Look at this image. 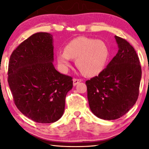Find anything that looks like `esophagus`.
<instances>
[{
    "mask_svg": "<svg viewBox=\"0 0 149 149\" xmlns=\"http://www.w3.org/2000/svg\"><path fill=\"white\" fill-rule=\"evenodd\" d=\"M82 80L81 79H73V85L74 86H76L77 84H79V83L81 82Z\"/></svg>",
    "mask_w": 149,
    "mask_h": 149,
    "instance_id": "34e87169",
    "label": "esophagus"
}]
</instances>
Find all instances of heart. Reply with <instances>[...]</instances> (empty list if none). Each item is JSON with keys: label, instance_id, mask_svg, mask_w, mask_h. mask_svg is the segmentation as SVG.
<instances>
[{"label": "heart", "instance_id": "heart-1", "mask_svg": "<svg viewBox=\"0 0 149 149\" xmlns=\"http://www.w3.org/2000/svg\"><path fill=\"white\" fill-rule=\"evenodd\" d=\"M109 50L101 40L84 36L75 38L65 46L64 52L57 54L61 68L66 70L70 66V59H76V65L87 77H95L102 72L107 65Z\"/></svg>", "mask_w": 149, "mask_h": 149}]
</instances>
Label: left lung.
Segmentation results:
<instances>
[{"label": "left lung", "instance_id": "8db88e82", "mask_svg": "<svg viewBox=\"0 0 149 149\" xmlns=\"http://www.w3.org/2000/svg\"><path fill=\"white\" fill-rule=\"evenodd\" d=\"M115 38L117 54L98 76L85 82L91 111L104 120L119 119L135 104L142 77L133 47L123 38Z\"/></svg>", "mask_w": 149, "mask_h": 149}]
</instances>
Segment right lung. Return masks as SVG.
I'll return each instance as SVG.
<instances>
[{
    "label": "right lung",
    "instance_id": "obj_1",
    "mask_svg": "<svg viewBox=\"0 0 149 149\" xmlns=\"http://www.w3.org/2000/svg\"><path fill=\"white\" fill-rule=\"evenodd\" d=\"M53 36L32 34L12 53L8 83L14 102L32 121L51 123L62 117L65 98L72 88V78L57 71L54 62Z\"/></svg>",
    "mask_w": 149,
    "mask_h": 149
}]
</instances>
